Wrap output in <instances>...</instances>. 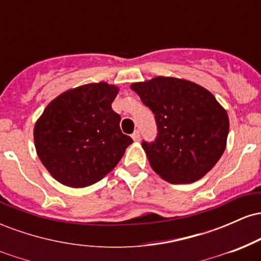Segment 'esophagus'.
<instances>
[{
    "label": "esophagus",
    "mask_w": 261,
    "mask_h": 261,
    "mask_svg": "<svg viewBox=\"0 0 261 261\" xmlns=\"http://www.w3.org/2000/svg\"><path fill=\"white\" fill-rule=\"evenodd\" d=\"M133 139H134V141H140L141 135H140V131H139V130H136V131H135V133L133 134Z\"/></svg>",
    "instance_id": "34e87169"
}]
</instances>
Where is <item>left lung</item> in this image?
Listing matches in <instances>:
<instances>
[{"label":"left lung","instance_id":"8db88e82","mask_svg":"<svg viewBox=\"0 0 261 261\" xmlns=\"http://www.w3.org/2000/svg\"><path fill=\"white\" fill-rule=\"evenodd\" d=\"M154 114L157 137L142 141L152 169L172 184H189L214 168L226 148V110L203 87L174 77L131 85Z\"/></svg>","mask_w":261,"mask_h":261}]
</instances>
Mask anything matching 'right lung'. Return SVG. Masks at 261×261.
<instances>
[{"instance_id":"1","label":"right lung","mask_w":261,"mask_h":261,"mask_svg":"<svg viewBox=\"0 0 261 261\" xmlns=\"http://www.w3.org/2000/svg\"><path fill=\"white\" fill-rule=\"evenodd\" d=\"M119 89L106 82L66 91L45 108L34 126L41 163L56 180L85 188L103 179L134 142L112 109Z\"/></svg>"}]
</instances>
